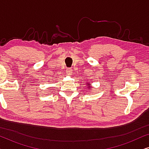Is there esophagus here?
I'll use <instances>...</instances> for the list:
<instances>
[{
    "label": "esophagus",
    "mask_w": 149,
    "mask_h": 149,
    "mask_svg": "<svg viewBox=\"0 0 149 149\" xmlns=\"http://www.w3.org/2000/svg\"><path fill=\"white\" fill-rule=\"evenodd\" d=\"M66 72L68 75H71L72 74V69L70 68H68L66 69Z\"/></svg>",
    "instance_id": "obj_1"
}]
</instances>
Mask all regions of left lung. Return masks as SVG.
Listing matches in <instances>:
<instances>
[{
  "label": "left lung",
  "instance_id": "obj_1",
  "mask_svg": "<svg viewBox=\"0 0 149 149\" xmlns=\"http://www.w3.org/2000/svg\"><path fill=\"white\" fill-rule=\"evenodd\" d=\"M89 83H90V82H87V81H86V85H87V89H89V87H91V84H90Z\"/></svg>",
  "mask_w": 149,
  "mask_h": 149
}]
</instances>
